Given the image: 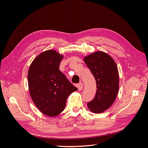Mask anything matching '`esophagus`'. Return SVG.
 <instances>
[{"label": "esophagus", "mask_w": 148, "mask_h": 148, "mask_svg": "<svg viewBox=\"0 0 148 148\" xmlns=\"http://www.w3.org/2000/svg\"><path fill=\"white\" fill-rule=\"evenodd\" d=\"M77 87H78V89L79 91H81L82 90V89L83 88V84L82 83H79L78 85H77Z\"/></svg>", "instance_id": "1"}]
</instances>
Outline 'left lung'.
<instances>
[{
    "label": "left lung",
    "mask_w": 148,
    "mask_h": 148,
    "mask_svg": "<svg viewBox=\"0 0 148 148\" xmlns=\"http://www.w3.org/2000/svg\"><path fill=\"white\" fill-rule=\"evenodd\" d=\"M84 61L96 80V92L94 99L88 102L92 112L102 113L113 104L119 88L117 65L109 54L95 52L84 58Z\"/></svg>",
    "instance_id": "1"
}]
</instances>
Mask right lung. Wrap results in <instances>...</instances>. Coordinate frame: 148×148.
Instances as JSON below:
<instances>
[{
    "instance_id": "obj_1",
    "label": "right lung",
    "mask_w": 148,
    "mask_h": 148,
    "mask_svg": "<svg viewBox=\"0 0 148 148\" xmlns=\"http://www.w3.org/2000/svg\"><path fill=\"white\" fill-rule=\"evenodd\" d=\"M63 57L54 50L44 51L35 58L28 70L31 99L38 109L49 117L60 114L67 97L78 89L59 70Z\"/></svg>"
}]
</instances>
